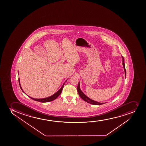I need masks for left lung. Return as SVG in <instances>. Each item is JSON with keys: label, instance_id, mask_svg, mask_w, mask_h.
Returning a JSON list of instances; mask_svg holds the SVG:
<instances>
[{"label": "left lung", "instance_id": "1", "mask_svg": "<svg viewBox=\"0 0 146 146\" xmlns=\"http://www.w3.org/2000/svg\"><path fill=\"white\" fill-rule=\"evenodd\" d=\"M122 64L123 66V68H124V72H125V77H126V72L125 68V64L124 63V58L122 56ZM77 91L78 92L79 96H80V97L82 98V99H83V100L86 101L87 103L93 104V105H100L103 104V103H99V102H97V101H95L92 100V99L89 98V97H87L81 91L80 89V82H78V84L77 87Z\"/></svg>", "mask_w": 146, "mask_h": 146}]
</instances>
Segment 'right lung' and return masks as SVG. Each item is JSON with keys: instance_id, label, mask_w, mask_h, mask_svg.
I'll return each mask as SVG.
<instances>
[{"instance_id": "right-lung-1", "label": "right lung", "mask_w": 146, "mask_h": 146, "mask_svg": "<svg viewBox=\"0 0 146 146\" xmlns=\"http://www.w3.org/2000/svg\"><path fill=\"white\" fill-rule=\"evenodd\" d=\"M66 81H67V80H66ZM19 82L21 89L22 90V91H23V92H24V91L23 90L22 88H21V86L20 82V79H19ZM65 82H64V83H65ZM64 83L63 86H62L61 88H60V89L59 91H57L56 93L53 94L52 96H50V97L45 98H42V99H35V98H32V97H30V96H28V97H30V98H31L32 99H33L34 100L36 101H38V102H42V103H44V102H50V101H52L55 100V99L57 97H58V96H59L60 94H61L62 91V90H63V87H64Z\"/></svg>"}]
</instances>
